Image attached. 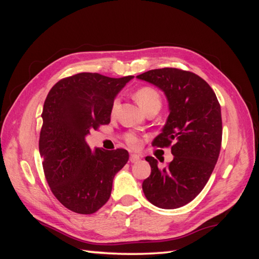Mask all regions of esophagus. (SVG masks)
<instances>
[{
  "label": "esophagus",
  "mask_w": 259,
  "mask_h": 259,
  "mask_svg": "<svg viewBox=\"0 0 259 259\" xmlns=\"http://www.w3.org/2000/svg\"><path fill=\"white\" fill-rule=\"evenodd\" d=\"M141 159V157L139 155H136V153H133V155L130 156V161L131 162H138Z\"/></svg>",
  "instance_id": "34e87169"
}]
</instances>
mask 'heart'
<instances>
[{
    "mask_svg": "<svg viewBox=\"0 0 259 259\" xmlns=\"http://www.w3.org/2000/svg\"><path fill=\"white\" fill-rule=\"evenodd\" d=\"M135 98L137 102L140 104V107L148 111L151 108H159L161 107V96L157 89L153 87L145 85L139 88L135 93ZM118 104V99H115L112 104V112H114L115 108ZM125 144L131 148H138L140 146V137L136 133H126L123 136Z\"/></svg>",
    "mask_w": 259,
    "mask_h": 259,
    "instance_id": "1",
    "label": "heart"
}]
</instances>
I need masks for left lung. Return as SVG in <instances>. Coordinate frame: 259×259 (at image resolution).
<instances>
[{"instance_id": "1", "label": "left lung", "mask_w": 259, "mask_h": 259, "mask_svg": "<svg viewBox=\"0 0 259 259\" xmlns=\"http://www.w3.org/2000/svg\"><path fill=\"white\" fill-rule=\"evenodd\" d=\"M137 78L160 88L168 99L167 123L152 146L171 147L174 155L164 168H159L153 157H146L151 174L142 190L159 208L183 207L199 195L216 166L223 137L221 104L210 85L190 71L155 69Z\"/></svg>"}]
</instances>
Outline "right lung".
<instances>
[{
	"label": "right lung",
	"mask_w": 259,
	"mask_h": 259,
	"mask_svg": "<svg viewBox=\"0 0 259 259\" xmlns=\"http://www.w3.org/2000/svg\"><path fill=\"white\" fill-rule=\"evenodd\" d=\"M133 78L82 72L61 79L48 93L38 150L52 194L71 211H98L111 195L114 175L128 161L121 148L91 151L85 137L110 122L114 97Z\"/></svg>",
	"instance_id": "obj_1"
}]
</instances>
